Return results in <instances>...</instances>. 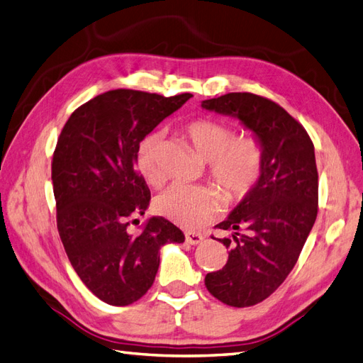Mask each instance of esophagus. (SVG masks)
<instances>
[{
  "label": "esophagus",
  "mask_w": 363,
  "mask_h": 363,
  "mask_svg": "<svg viewBox=\"0 0 363 363\" xmlns=\"http://www.w3.org/2000/svg\"><path fill=\"white\" fill-rule=\"evenodd\" d=\"M186 242L191 244V246H197V244H200L203 241V237L200 233H195V232H186Z\"/></svg>",
  "instance_id": "esophagus-1"
}]
</instances>
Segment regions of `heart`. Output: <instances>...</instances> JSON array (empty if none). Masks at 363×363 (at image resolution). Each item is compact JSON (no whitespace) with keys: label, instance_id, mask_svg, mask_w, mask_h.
Listing matches in <instances>:
<instances>
[{"label":"heart","instance_id":"obj_1","mask_svg":"<svg viewBox=\"0 0 363 363\" xmlns=\"http://www.w3.org/2000/svg\"><path fill=\"white\" fill-rule=\"evenodd\" d=\"M194 148L209 162L211 177L217 182L230 201L242 200L252 191L262 168V151L250 135L233 137L229 125L197 119L186 126ZM162 135L154 133L140 142L135 154L137 169L152 186L163 182L159 168ZM217 186L174 183L155 200V209L163 217L186 229H199L223 212L226 196Z\"/></svg>","mask_w":363,"mask_h":363}]
</instances>
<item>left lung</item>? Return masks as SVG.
I'll use <instances>...</instances> for the list:
<instances>
[{
    "instance_id": "left-lung-1",
    "label": "left lung",
    "mask_w": 363,
    "mask_h": 363,
    "mask_svg": "<svg viewBox=\"0 0 363 363\" xmlns=\"http://www.w3.org/2000/svg\"><path fill=\"white\" fill-rule=\"evenodd\" d=\"M201 106L238 119L262 151L258 182L217 224L232 235L220 240L229 247L226 266L204 278L218 301L232 307L255 306L289 277L316 221L315 146L303 126L266 97L228 93Z\"/></svg>"
}]
</instances>
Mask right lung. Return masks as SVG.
<instances>
[{
  "label": "right lung",
  "mask_w": 363,
  "mask_h": 363,
  "mask_svg": "<svg viewBox=\"0 0 363 363\" xmlns=\"http://www.w3.org/2000/svg\"><path fill=\"white\" fill-rule=\"evenodd\" d=\"M192 97L113 90L79 106L57 139L52 163L57 230L77 277L101 301L123 307L150 290L160 249L183 242V232L162 217L128 232L145 215L151 192L135 172L140 142Z\"/></svg>",
  "instance_id": "1"
}]
</instances>
